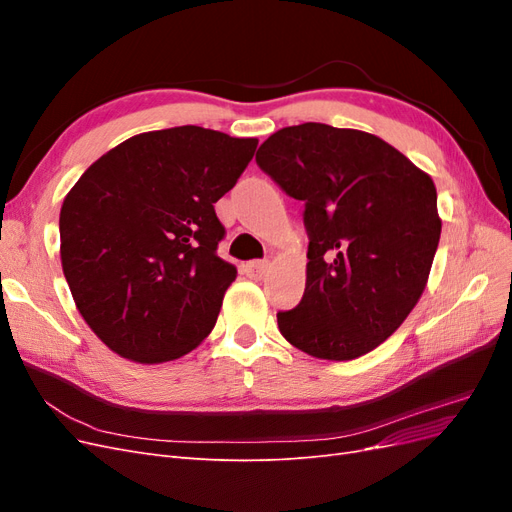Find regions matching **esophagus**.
<instances>
[{
    "mask_svg": "<svg viewBox=\"0 0 512 512\" xmlns=\"http://www.w3.org/2000/svg\"><path fill=\"white\" fill-rule=\"evenodd\" d=\"M269 269H271V262L269 260H254V262H250V265L245 267L247 275H250L252 280H262V277L269 273Z\"/></svg>",
    "mask_w": 512,
    "mask_h": 512,
    "instance_id": "obj_1",
    "label": "esophagus"
}]
</instances>
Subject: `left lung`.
I'll use <instances>...</instances> for the list:
<instances>
[{
  "label": "left lung",
  "mask_w": 512,
  "mask_h": 512,
  "mask_svg": "<svg viewBox=\"0 0 512 512\" xmlns=\"http://www.w3.org/2000/svg\"><path fill=\"white\" fill-rule=\"evenodd\" d=\"M256 162L305 200V292L277 314L280 333L324 361L378 348L429 280L442 232L433 179L380 136L327 123L277 130Z\"/></svg>",
  "instance_id": "left-lung-1"
}]
</instances>
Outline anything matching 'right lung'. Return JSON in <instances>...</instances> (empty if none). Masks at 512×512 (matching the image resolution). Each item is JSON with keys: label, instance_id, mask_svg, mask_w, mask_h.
Segmentation results:
<instances>
[{"label": "right lung", "instance_id": "1", "mask_svg": "<svg viewBox=\"0 0 512 512\" xmlns=\"http://www.w3.org/2000/svg\"><path fill=\"white\" fill-rule=\"evenodd\" d=\"M258 138L181 126L106 151L66 194L59 256L76 309L104 346L156 365L211 333L237 267L218 256L215 203Z\"/></svg>", "mask_w": 512, "mask_h": 512}]
</instances>
